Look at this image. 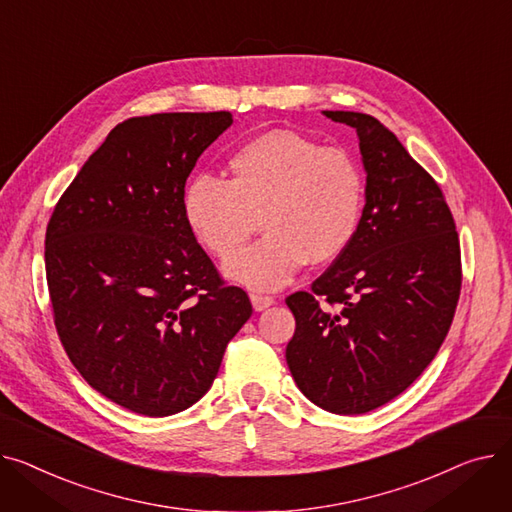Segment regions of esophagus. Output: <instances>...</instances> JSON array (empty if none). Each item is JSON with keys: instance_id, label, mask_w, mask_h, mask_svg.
Listing matches in <instances>:
<instances>
[{"instance_id": "1", "label": "esophagus", "mask_w": 512, "mask_h": 512, "mask_svg": "<svg viewBox=\"0 0 512 512\" xmlns=\"http://www.w3.org/2000/svg\"><path fill=\"white\" fill-rule=\"evenodd\" d=\"M250 299H252V306H254L256 312L266 310V308H270V306L275 304V297L273 295H264V293H252Z\"/></svg>"}]
</instances>
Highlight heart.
<instances>
[{
	"label": "heart",
	"instance_id": "obj_1",
	"mask_svg": "<svg viewBox=\"0 0 512 512\" xmlns=\"http://www.w3.org/2000/svg\"><path fill=\"white\" fill-rule=\"evenodd\" d=\"M229 182L200 175L184 194L198 242L227 260L257 232L267 237L229 260L227 275L254 289H277L306 262L339 260L362 229L368 182L349 150L291 130H270L229 157Z\"/></svg>",
	"mask_w": 512,
	"mask_h": 512
}]
</instances>
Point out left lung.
Masks as SVG:
<instances>
[{
  "label": "left lung",
  "mask_w": 512,
  "mask_h": 512,
  "mask_svg": "<svg viewBox=\"0 0 512 512\" xmlns=\"http://www.w3.org/2000/svg\"><path fill=\"white\" fill-rule=\"evenodd\" d=\"M324 115L357 132L366 210L353 246L285 299V357L314 405L355 415L401 395L438 353L461 295V244L436 179L393 132L368 113Z\"/></svg>",
  "instance_id": "obj_1"
}]
</instances>
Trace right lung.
Masks as SVG:
<instances>
[{"label":"right lung","instance_id":"obj_1","mask_svg":"<svg viewBox=\"0 0 512 512\" xmlns=\"http://www.w3.org/2000/svg\"><path fill=\"white\" fill-rule=\"evenodd\" d=\"M229 111L117 124L57 200L45 273L57 337L80 376L148 417L192 407L252 316L186 221V182Z\"/></svg>","mask_w":512,"mask_h":512}]
</instances>
